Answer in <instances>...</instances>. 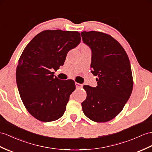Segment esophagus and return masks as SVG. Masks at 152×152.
Returning a JSON list of instances; mask_svg holds the SVG:
<instances>
[{"mask_svg":"<svg viewBox=\"0 0 152 152\" xmlns=\"http://www.w3.org/2000/svg\"><path fill=\"white\" fill-rule=\"evenodd\" d=\"M75 86L77 89H80L81 88H83V85L82 84H79V83H75Z\"/></svg>","mask_w":152,"mask_h":152,"instance_id":"1","label":"esophagus"}]
</instances>
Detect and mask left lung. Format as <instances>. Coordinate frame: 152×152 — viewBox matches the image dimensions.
<instances>
[{"label": "left lung", "instance_id": "obj_1", "mask_svg": "<svg viewBox=\"0 0 152 152\" xmlns=\"http://www.w3.org/2000/svg\"><path fill=\"white\" fill-rule=\"evenodd\" d=\"M83 42L91 50V73L97 86H84L87 97L82 108L91 121L105 123L123 110L133 90L129 58L121 44L106 33L91 31L80 33Z\"/></svg>", "mask_w": 152, "mask_h": 152}]
</instances>
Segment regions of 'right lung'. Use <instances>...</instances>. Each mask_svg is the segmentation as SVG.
<instances>
[{
	"label": "right lung",
	"instance_id": "right-lung-1",
	"mask_svg": "<svg viewBox=\"0 0 152 152\" xmlns=\"http://www.w3.org/2000/svg\"><path fill=\"white\" fill-rule=\"evenodd\" d=\"M78 31L45 30L39 33L24 48L18 60L16 81L26 108L42 122L61 118L69 95L75 90L73 80H62L54 72L62 66L66 55L80 42Z\"/></svg>",
	"mask_w": 152,
	"mask_h": 152
}]
</instances>
